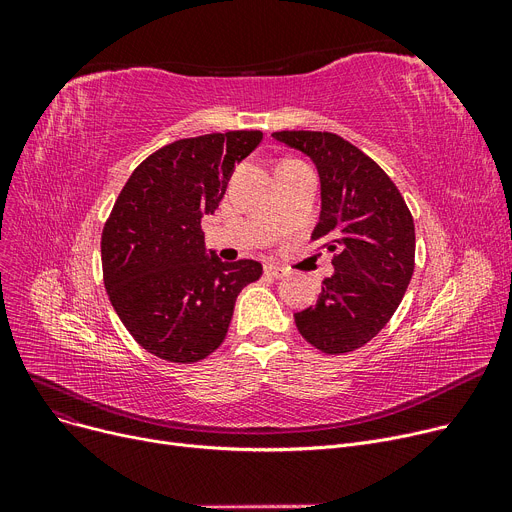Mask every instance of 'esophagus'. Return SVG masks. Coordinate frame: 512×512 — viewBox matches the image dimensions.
<instances>
[{
    "label": "esophagus",
    "instance_id": "1",
    "mask_svg": "<svg viewBox=\"0 0 512 512\" xmlns=\"http://www.w3.org/2000/svg\"><path fill=\"white\" fill-rule=\"evenodd\" d=\"M288 272L284 270V267H278V265H265V276H270V278H284Z\"/></svg>",
    "mask_w": 512,
    "mask_h": 512
}]
</instances>
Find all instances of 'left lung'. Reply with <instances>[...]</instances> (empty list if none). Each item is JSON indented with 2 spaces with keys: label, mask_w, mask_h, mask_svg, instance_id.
<instances>
[{
  "label": "left lung",
  "mask_w": 512,
  "mask_h": 512,
  "mask_svg": "<svg viewBox=\"0 0 512 512\" xmlns=\"http://www.w3.org/2000/svg\"><path fill=\"white\" fill-rule=\"evenodd\" d=\"M272 137L315 164L321 213L311 240L326 238L334 253V274L294 321L317 351L351 353L380 334L405 297L415 270L413 215L390 176L338 134L282 130Z\"/></svg>",
  "instance_id": "1"
}]
</instances>
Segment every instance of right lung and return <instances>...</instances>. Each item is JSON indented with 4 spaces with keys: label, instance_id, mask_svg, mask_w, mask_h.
I'll return each mask as SVG.
<instances>
[{
    "label": "right lung",
    "instance_id": "obj_1",
    "mask_svg": "<svg viewBox=\"0 0 512 512\" xmlns=\"http://www.w3.org/2000/svg\"><path fill=\"white\" fill-rule=\"evenodd\" d=\"M261 139V130H230L157 149L130 174L103 226L107 297L132 338L159 359L209 357L226 338L238 292L263 274L253 259L209 257L201 230L234 166Z\"/></svg>",
    "mask_w": 512,
    "mask_h": 512
}]
</instances>
